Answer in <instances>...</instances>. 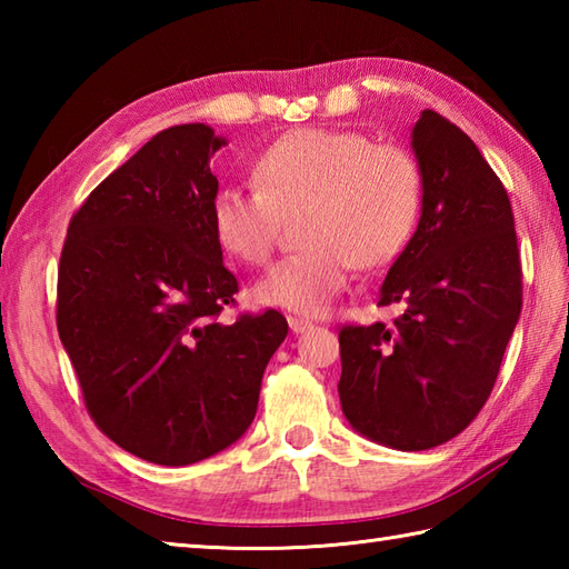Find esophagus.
I'll use <instances>...</instances> for the list:
<instances>
[{
  "mask_svg": "<svg viewBox=\"0 0 569 569\" xmlns=\"http://www.w3.org/2000/svg\"><path fill=\"white\" fill-rule=\"evenodd\" d=\"M288 325H291V330H293L296 335H300V332H306V330H310V328H312V320L291 316V318H288Z\"/></svg>",
  "mask_w": 569,
  "mask_h": 569,
  "instance_id": "obj_1",
  "label": "esophagus"
}]
</instances>
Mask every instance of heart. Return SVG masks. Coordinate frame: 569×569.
<instances>
[{"instance_id":"obj_1","label":"heart","mask_w":569,"mask_h":569,"mask_svg":"<svg viewBox=\"0 0 569 569\" xmlns=\"http://www.w3.org/2000/svg\"><path fill=\"white\" fill-rule=\"evenodd\" d=\"M257 188L222 186L210 202L212 232L234 259L266 263L283 217H300L303 251L278 261L257 283L266 306L303 316L328 310L359 269L393 261L416 232L422 168L401 143L357 131L293 129L253 166Z\"/></svg>"}]
</instances>
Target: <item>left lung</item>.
Returning <instances> with one entry per match:
<instances>
[{
	"instance_id": "1",
	"label": "left lung",
	"mask_w": 569,
	"mask_h": 569,
	"mask_svg": "<svg viewBox=\"0 0 569 569\" xmlns=\"http://www.w3.org/2000/svg\"><path fill=\"white\" fill-rule=\"evenodd\" d=\"M410 139L420 222L379 293V306L403 312L391 325H345L337 391L357 432L418 452L485 408L521 316L523 273L509 192L475 141L432 110Z\"/></svg>"
}]
</instances>
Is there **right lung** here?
Instances as JSON below:
<instances>
[{
  "instance_id": "add662e5",
  "label": "right lung",
  "mask_w": 569,
  "mask_h": 569,
  "mask_svg": "<svg viewBox=\"0 0 569 569\" xmlns=\"http://www.w3.org/2000/svg\"><path fill=\"white\" fill-rule=\"evenodd\" d=\"M208 124L163 129L72 214L58 266V335L84 408L122 450L186 467L237 442L286 340L278 310L217 318L239 283L222 263Z\"/></svg>"
}]
</instances>
